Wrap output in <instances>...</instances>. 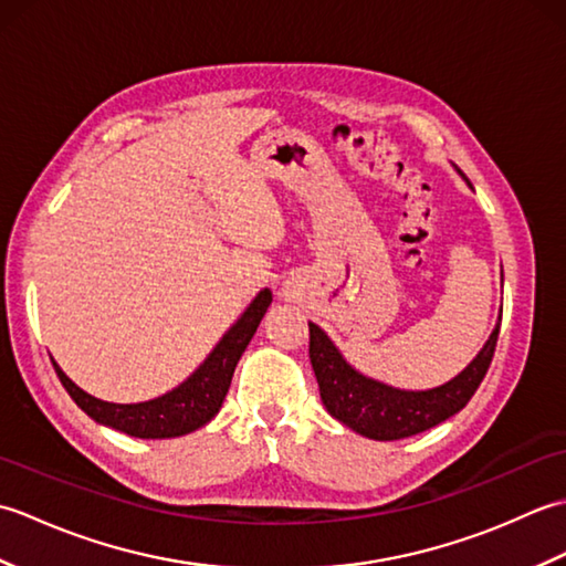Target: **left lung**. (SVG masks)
I'll use <instances>...</instances> for the list:
<instances>
[{"mask_svg": "<svg viewBox=\"0 0 566 566\" xmlns=\"http://www.w3.org/2000/svg\"><path fill=\"white\" fill-rule=\"evenodd\" d=\"M501 318L467 369L428 391H401L367 379L345 363L338 347L316 323H308V357L314 365L323 406L333 418L371 440H401L442 423L472 399L494 359Z\"/></svg>", "mask_w": 566, "mask_h": 566, "instance_id": "left-lung-1", "label": "left lung"}]
</instances>
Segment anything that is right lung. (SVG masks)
Returning <instances> with one entry per match:
<instances>
[{
	"label": "right lung",
	"mask_w": 566,
	"mask_h": 566,
	"mask_svg": "<svg viewBox=\"0 0 566 566\" xmlns=\"http://www.w3.org/2000/svg\"><path fill=\"white\" fill-rule=\"evenodd\" d=\"M272 304V292L262 290L255 302L248 306L235 326L228 331L221 343L213 347V353L203 359V365L187 381L179 384L170 394L160 399L143 403H109L94 399L87 391H82L63 369L55 363V371L67 394L72 396L84 413L92 416L97 423L116 428L134 438H179L187 432L207 426L219 413L231 387L233 371L240 355L245 353L252 335H255L264 311Z\"/></svg>",
	"instance_id": "obj_1"
}]
</instances>
